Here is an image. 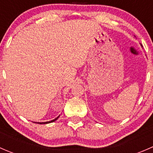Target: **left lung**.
<instances>
[{
	"label": "left lung",
	"mask_w": 153,
	"mask_h": 153,
	"mask_svg": "<svg viewBox=\"0 0 153 153\" xmlns=\"http://www.w3.org/2000/svg\"><path fill=\"white\" fill-rule=\"evenodd\" d=\"M141 47H142V46H141Z\"/></svg>",
	"instance_id": "left-lung-1"
}]
</instances>
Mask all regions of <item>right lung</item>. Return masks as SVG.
Wrapping results in <instances>:
<instances>
[{
	"label": "right lung",
	"instance_id": "1",
	"mask_svg": "<svg viewBox=\"0 0 153 153\" xmlns=\"http://www.w3.org/2000/svg\"><path fill=\"white\" fill-rule=\"evenodd\" d=\"M59 116H60V115H59ZM59 116H58V117H57V118H55V119L52 120V121H47V122H38V124H49V123L54 122V121H55L57 119H58V118H59ZM34 123H37V122H34Z\"/></svg>",
	"mask_w": 153,
	"mask_h": 153
}]
</instances>
